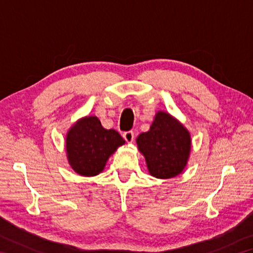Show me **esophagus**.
Listing matches in <instances>:
<instances>
[{
    "instance_id": "34e87169",
    "label": "esophagus",
    "mask_w": 253,
    "mask_h": 253,
    "mask_svg": "<svg viewBox=\"0 0 253 253\" xmlns=\"http://www.w3.org/2000/svg\"><path fill=\"white\" fill-rule=\"evenodd\" d=\"M124 139H125L127 143H131L133 141V139H135V133H133L132 131H127L123 135Z\"/></svg>"
}]
</instances>
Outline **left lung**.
Wrapping results in <instances>:
<instances>
[{"label":"left lung","instance_id":"left-lung-1","mask_svg":"<svg viewBox=\"0 0 253 253\" xmlns=\"http://www.w3.org/2000/svg\"><path fill=\"white\" fill-rule=\"evenodd\" d=\"M136 142L151 176L174 178L186 169L191 151L190 132L169 113L158 111L150 129L140 133Z\"/></svg>","mask_w":253,"mask_h":253}]
</instances>
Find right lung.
Masks as SVG:
<instances>
[{"label": "right lung", "instance_id": "add662e5", "mask_svg": "<svg viewBox=\"0 0 253 253\" xmlns=\"http://www.w3.org/2000/svg\"><path fill=\"white\" fill-rule=\"evenodd\" d=\"M125 140L114 129H105L96 116H84L69 128L65 138L68 164L84 177L103 171L106 162Z\"/></svg>", "mask_w": 253, "mask_h": 253}]
</instances>
